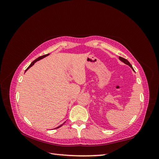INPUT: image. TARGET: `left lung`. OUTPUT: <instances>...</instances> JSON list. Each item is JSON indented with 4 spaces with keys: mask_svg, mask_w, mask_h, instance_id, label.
<instances>
[{
    "mask_svg": "<svg viewBox=\"0 0 159 159\" xmlns=\"http://www.w3.org/2000/svg\"><path fill=\"white\" fill-rule=\"evenodd\" d=\"M119 60L120 61H121L123 63H124V64H127V65H128L130 68H131L133 71H134V69H133V66H131V64L129 63V61L127 60H126V59H125V58H123V57H119Z\"/></svg>",
    "mask_w": 159,
    "mask_h": 159,
    "instance_id": "left-lung-1",
    "label": "left lung"
}]
</instances>
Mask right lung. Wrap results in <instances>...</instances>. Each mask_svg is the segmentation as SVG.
<instances>
[{"label": "right lung", "mask_w": 159, "mask_h": 159, "mask_svg": "<svg viewBox=\"0 0 159 159\" xmlns=\"http://www.w3.org/2000/svg\"><path fill=\"white\" fill-rule=\"evenodd\" d=\"M49 55H50V54H46V55H44V56H40V57H38V58H37V59H36V60H35L34 61H33L32 62V63L30 64V65L29 66H28V68H27V69H26V70H25V72H26V71H27V70H28V69H29L30 68H31V67H32V66H33L34 64L36 63V61H39V60H40L43 59V58H44V57H46V56H49ZM64 123H65V122H64V123H62L61 125H60V126H58V127H56L55 129H57V128H59V127H61L62 125H64Z\"/></svg>", "instance_id": "add662e5"}]
</instances>
